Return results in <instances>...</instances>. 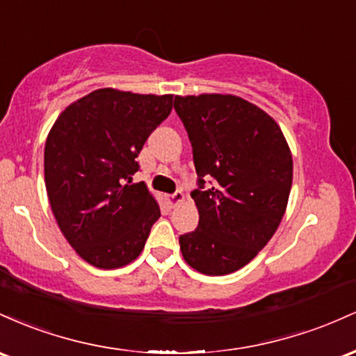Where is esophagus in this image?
I'll return each instance as SVG.
<instances>
[{
    "mask_svg": "<svg viewBox=\"0 0 356 356\" xmlns=\"http://www.w3.org/2000/svg\"><path fill=\"white\" fill-rule=\"evenodd\" d=\"M183 200H185L183 191H175L173 195H170V197H168V203H170V207H178Z\"/></svg>",
    "mask_w": 356,
    "mask_h": 356,
    "instance_id": "esophagus-1",
    "label": "esophagus"
}]
</instances>
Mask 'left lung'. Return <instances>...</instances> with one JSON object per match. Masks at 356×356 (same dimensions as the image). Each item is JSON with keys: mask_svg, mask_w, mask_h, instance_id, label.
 Masks as SVG:
<instances>
[{"mask_svg": "<svg viewBox=\"0 0 356 356\" xmlns=\"http://www.w3.org/2000/svg\"><path fill=\"white\" fill-rule=\"evenodd\" d=\"M193 147L197 230L179 237L186 264L207 275L242 269L277 230L293 185V154L277 122L232 94L177 95ZM207 177L214 185L203 191Z\"/></svg>", "mask_w": 356, "mask_h": 356, "instance_id": "left-lung-1", "label": "left lung"}]
</instances>
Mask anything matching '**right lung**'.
<instances>
[{
  "label": "right lung",
  "mask_w": 356,
  "mask_h": 356,
  "mask_svg": "<svg viewBox=\"0 0 356 356\" xmlns=\"http://www.w3.org/2000/svg\"><path fill=\"white\" fill-rule=\"evenodd\" d=\"M173 95L106 87L67 106L45 143V186L60 230L86 262L118 269L138 259L161 211L133 183L147 136L170 115Z\"/></svg>",
  "instance_id": "right-lung-1"
}]
</instances>
